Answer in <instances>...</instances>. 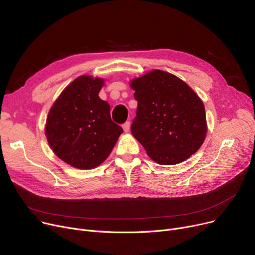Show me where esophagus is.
Returning <instances> with one entry per match:
<instances>
[{
  "instance_id": "esophagus-1",
  "label": "esophagus",
  "mask_w": 255,
  "mask_h": 255,
  "mask_svg": "<svg viewBox=\"0 0 255 255\" xmlns=\"http://www.w3.org/2000/svg\"><path fill=\"white\" fill-rule=\"evenodd\" d=\"M123 128H124V130H125L126 132H128V131H129V128H130V124H129V121H127L126 124H124Z\"/></svg>"
}]
</instances>
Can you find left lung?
Listing matches in <instances>:
<instances>
[{
	"mask_svg": "<svg viewBox=\"0 0 255 255\" xmlns=\"http://www.w3.org/2000/svg\"><path fill=\"white\" fill-rule=\"evenodd\" d=\"M138 102L131 134L160 165L186 161L208 131L204 105L183 80L154 69L130 81Z\"/></svg>",
	"mask_w": 255,
	"mask_h": 255,
	"instance_id": "obj_1",
	"label": "left lung"
}]
</instances>
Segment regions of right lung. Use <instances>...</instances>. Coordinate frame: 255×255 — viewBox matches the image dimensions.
Here are the masks:
<instances>
[{
	"label": "right lung",
	"instance_id": "right-lung-1",
	"mask_svg": "<svg viewBox=\"0 0 255 255\" xmlns=\"http://www.w3.org/2000/svg\"><path fill=\"white\" fill-rule=\"evenodd\" d=\"M104 79L81 76L59 95L48 112L45 136L54 153L78 169L101 165L123 134L110 105L100 99Z\"/></svg>",
	"mask_w": 255,
	"mask_h": 255
}]
</instances>
